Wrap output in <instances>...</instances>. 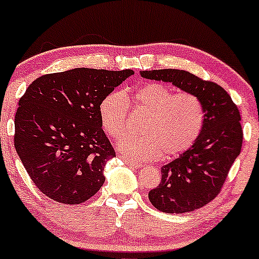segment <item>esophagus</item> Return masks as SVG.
<instances>
[{
    "label": "esophagus",
    "mask_w": 259,
    "mask_h": 259,
    "mask_svg": "<svg viewBox=\"0 0 259 259\" xmlns=\"http://www.w3.org/2000/svg\"><path fill=\"white\" fill-rule=\"evenodd\" d=\"M121 159L123 161L126 162L127 165H130L131 167H134V168H139V167H141V164L140 162H138V161H133V160H131V159H128V158H126V157H123V155H121Z\"/></svg>",
    "instance_id": "obj_1"
}]
</instances>
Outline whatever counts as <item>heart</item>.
Instances as JSON below:
<instances>
[{
	"instance_id": "heart-1",
	"label": "heart",
	"mask_w": 259,
	"mask_h": 259,
	"mask_svg": "<svg viewBox=\"0 0 259 259\" xmlns=\"http://www.w3.org/2000/svg\"><path fill=\"white\" fill-rule=\"evenodd\" d=\"M131 104L148 116L140 127L143 136H126L119 150L137 160L172 159L186 152L199 138L205 121L204 106L192 93H176L160 82H148L133 92ZM102 128L112 139L125 133L130 102L123 92L114 91L99 106Z\"/></svg>"
}]
</instances>
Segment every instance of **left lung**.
I'll return each mask as SVG.
<instances>
[{
    "mask_svg": "<svg viewBox=\"0 0 259 259\" xmlns=\"http://www.w3.org/2000/svg\"><path fill=\"white\" fill-rule=\"evenodd\" d=\"M145 79L172 82L200 99L205 111L200 136L179 158L161 167L160 184L148 192L152 205L166 213L203 207L221 192L242 150L240 113L224 88L180 69L143 70Z\"/></svg>",
    "mask_w": 259,
    "mask_h": 259,
    "instance_id": "8db88e82",
    "label": "left lung"
}]
</instances>
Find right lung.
I'll list each match as a JSON object with an SVG mask.
<instances>
[{"instance_id":"obj_1","label":"right lung","mask_w":259,"mask_h":259,"mask_svg":"<svg viewBox=\"0 0 259 259\" xmlns=\"http://www.w3.org/2000/svg\"><path fill=\"white\" fill-rule=\"evenodd\" d=\"M131 69L75 68L37 77L21 97L14 145L35 186L51 199L76 205L104 185L115 151L99 106Z\"/></svg>"}]
</instances>
